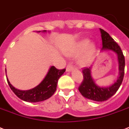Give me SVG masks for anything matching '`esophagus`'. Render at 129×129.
Here are the masks:
<instances>
[{"label": "esophagus", "mask_w": 129, "mask_h": 129, "mask_svg": "<svg viewBox=\"0 0 129 129\" xmlns=\"http://www.w3.org/2000/svg\"><path fill=\"white\" fill-rule=\"evenodd\" d=\"M74 69V66H73V65L72 63H70L67 66V68H66V71L67 72H70L72 71Z\"/></svg>", "instance_id": "34e87169"}]
</instances>
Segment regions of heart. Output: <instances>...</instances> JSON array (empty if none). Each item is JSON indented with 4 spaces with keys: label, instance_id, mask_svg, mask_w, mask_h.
<instances>
[{
    "label": "heart",
    "instance_id": "heart-1",
    "mask_svg": "<svg viewBox=\"0 0 129 129\" xmlns=\"http://www.w3.org/2000/svg\"><path fill=\"white\" fill-rule=\"evenodd\" d=\"M89 43H90V41H89L88 39H83V40H82V41L77 43L76 45L74 47V49L68 51L67 53V54L69 56H72V55H76L79 53H80L81 51L84 50L85 49H86L88 47V48L86 49L84 53L81 56V57L79 59L80 63L85 64L86 63H88V61L90 60V57L92 56V53H93L94 49H95V47H94V45H90L88 46V45H89Z\"/></svg>",
    "mask_w": 129,
    "mask_h": 129
}]
</instances>
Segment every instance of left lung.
<instances>
[{"label": "left lung", "instance_id": "left-lung-1", "mask_svg": "<svg viewBox=\"0 0 129 129\" xmlns=\"http://www.w3.org/2000/svg\"><path fill=\"white\" fill-rule=\"evenodd\" d=\"M100 29L102 40V50H112L118 55L119 76L116 82H115L112 86L107 88H102L96 85L94 82L90 74V68H84L82 69L84 79L79 86V91L85 98L96 102H102L107 100L117 92L123 80L125 66L124 56L120 46L116 41H114V39L110 37L107 32L102 29Z\"/></svg>", "mask_w": 129, "mask_h": 129}]
</instances>
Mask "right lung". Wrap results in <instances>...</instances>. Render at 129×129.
I'll return each mask as SVG.
<instances>
[{
    "instance_id": "add662e5",
    "label": "right lung",
    "mask_w": 129,
    "mask_h": 129,
    "mask_svg": "<svg viewBox=\"0 0 129 129\" xmlns=\"http://www.w3.org/2000/svg\"><path fill=\"white\" fill-rule=\"evenodd\" d=\"M43 32L46 31L44 30ZM65 71L66 69L58 70L55 67L51 66L43 80L38 86L29 90H18L11 84L7 78V80L11 90L20 99L29 102H41L49 98L54 94L57 81Z\"/></svg>"
}]
</instances>
